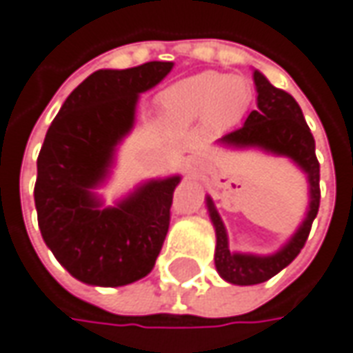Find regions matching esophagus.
Segmentation results:
<instances>
[{
  "label": "esophagus",
  "instance_id": "34e87169",
  "mask_svg": "<svg viewBox=\"0 0 353 353\" xmlns=\"http://www.w3.org/2000/svg\"><path fill=\"white\" fill-rule=\"evenodd\" d=\"M185 170L190 174V176H199L201 172L206 170V163H204L199 154H190V157H186Z\"/></svg>",
  "mask_w": 353,
  "mask_h": 353
}]
</instances>
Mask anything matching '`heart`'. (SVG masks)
<instances>
[{
  "label": "heart",
  "mask_w": 353,
  "mask_h": 353,
  "mask_svg": "<svg viewBox=\"0 0 353 353\" xmlns=\"http://www.w3.org/2000/svg\"><path fill=\"white\" fill-rule=\"evenodd\" d=\"M252 87L240 75L204 71L172 83L161 97V115L170 129L185 131L203 123L210 132H224L246 115Z\"/></svg>",
  "instance_id": "1"
}]
</instances>
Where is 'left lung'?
I'll return each instance as SVG.
<instances>
[{
    "label": "left lung",
    "mask_w": 353,
    "mask_h": 353,
    "mask_svg": "<svg viewBox=\"0 0 353 353\" xmlns=\"http://www.w3.org/2000/svg\"><path fill=\"white\" fill-rule=\"evenodd\" d=\"M252 79L256 85V111H252L244 125L234 132L224 134L216 141L219 147L232 150L256 149L284 157L306 174L308 181V208L300 226L276 252H232L228 246V232L210 194H206V210L216 234L214 266L222 280L236 286H252L270 280L284 270L306 244L312 222L320 208V163L316 159V143L304 121L302 109L296 99L282 89H276L258 69Z\"/></svg>",
    "instance_id": "obj_1"
}]
</instances>
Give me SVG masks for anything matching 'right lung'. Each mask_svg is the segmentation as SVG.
<instances>
[{
  "label": "right lung",
  "instance_id": "right-lung-1",
  "mask_svg": "<svg viewBox=\"0 0 353 353\" xmlns=\"http://www.w3.org/2000/svg\"><path fill=\"white\" fill-rule=\"evenodd\" d=\"M172 61L99 69L65 99L37 159L35 208L47 248L89 286H127L152 270L181 174L149 179L113 204L107 185L117 150L134 129L139 97L172 71Z\"/></svg>",
  "mask_w": 353,
  "mask_h": 353
}]
</instances>
